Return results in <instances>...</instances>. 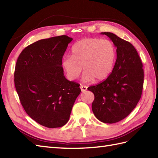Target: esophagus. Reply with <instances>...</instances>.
Listing matches in <instances>:
<instances>
[{
    "label": "esophagus",
    "mask_w": 158,
    "mask_h": 158,
    "mask_svg": "<svg viewBox=\"0 0 158 158\" xmlns=\"http://www.w3.org/2000/svg\"><path fill=\"white\" fill-rule=\"evenodd\" d=\"M80 88H81V92H85L86 90H87V86H85V85H80Z\"/></svg>",
    "instance_id": "34e87169"
}]
</instances>
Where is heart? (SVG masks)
Returning a JSON list of instances; mask_svg holds the SVG:
<instances>
[{
	"label": "heart",
	"mask_w": 158,
	"mask_h": 158,
	"mask_svg": "<svg viewBox=\"0 0 158 158\" xmlns=\"http://www.w3.org/2000/svg\"><path fill=\"white\" fill-rule=\"evenodd\" d=\"M116 58V49L108 39L86 38L75 43L72 56H65L62 66L70 80H75L82 72L84 81H102L112 72Z\"/></svg>",
	"instance_id": "1"
}]
</instances>
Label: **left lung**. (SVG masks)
Wrapping results in <instances>:
<instances>
[{"label": "left lung", "instance_id": "8db88e82", "mask_svg": "<svg viewBox=\"0 0 158 158\" xmlns=\"http://www.w3.org/2000/svg\"><path fill=\"white\" fill-rule=\"evenodd\" d=\"M101 34L109 36L117 48L116 62L105 81L88 89L94 94L92 109L96 118L103 123H114L126 118L139 102L144 70L138 52L130 43L111 32Z\"/></svg>", "mask_w": 158, "mask_h": 158}]
</instances>
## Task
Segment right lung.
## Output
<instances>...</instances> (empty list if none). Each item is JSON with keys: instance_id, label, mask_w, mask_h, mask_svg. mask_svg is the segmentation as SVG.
I'll list each match as a JSON object with an SVG mask.
<instances>
[{"instance_id": "right-lung-1", "label": "right lung", "mask_w": 158, "mask_h": 158, "mask_svg": "<svg viewBox=\"0 0 158 158\" xmlns=\"http://www.w3.org/2000/svg\"><path fill=\"white\" fill-rule=\"evenodd\" d=\"M73 39L66 35L41 39L26 47L17 60L14 83L26 113L49 128L68 122L81 92L79 84L67 80L62 57Z\"/></svg>"}]
</instances>
